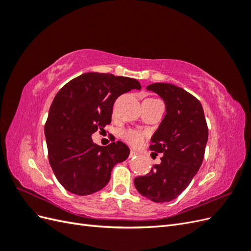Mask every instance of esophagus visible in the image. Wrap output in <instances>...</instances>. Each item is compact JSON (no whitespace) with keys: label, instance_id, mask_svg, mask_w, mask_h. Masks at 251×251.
Masks as SVG:
<instances>
[{"label":"esophagus","instance_id":"esophagus-1","mask_svg":"<svg viewBox=\"0 0 251 251\" xmlns=\"http://www.w3.org/2000/svg\"><path fill=\"white\" fill-rule=\"evenodd\" d=\"M135 156H137V151H130V156H128V158H133V157H135Z\"/></svg>","mask_w":251,"mask_h":251}]
</instances>
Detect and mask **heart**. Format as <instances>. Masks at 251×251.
<instances>
[{"label":"heart","mask_w":251,"mask_h":251,"mask_svg":"<svg viewBox=\"0 0 251 251\" xmlns=\"http://www.w3.org/2000/svg\"><path fill=\"white\" fill-rule=\"evenodd\" d=\"M147 135L144 132L138 130H126L121 132V138H123L126 143L134 148H139L144 143Z\"/></svg>","instance_id":"1"}]
</instances>
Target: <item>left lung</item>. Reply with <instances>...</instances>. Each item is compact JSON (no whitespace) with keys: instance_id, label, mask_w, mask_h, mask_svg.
Here are the masks:
<instances>
[{"instance_id":"left-lung-1","label":"left lung","mask_w":251,"mask_h":251,"mask_svg":"<svg viewBox=\"0 0 251 251\" xmlns=\"http://www.w3.org/2000/svg\"><path fill=\"white\" fill-rule=\"evenodd\" d=\"M165 103L166 114L154 133L150 150L162 153L146 176L135 178L137 191L154 202H170L184 191L202 164L208 127L201 102L184 89L171 83L148 86Z\"/></svg>"}]
</instances>
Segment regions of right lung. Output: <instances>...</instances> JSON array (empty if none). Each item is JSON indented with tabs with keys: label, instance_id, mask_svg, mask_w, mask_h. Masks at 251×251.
I'll use <instances>...</instances> for the list:
<instances>
[{
	"label": "right lung",
	"instance_id": "obj_1",
	"mask_svg": "<svg viewBox=\"0 0 251 251\" xmlns=\"http://www.w3.org/2000/svg\"><path fill=\"white\" fill-rule=\"evenodd\" d=\"M133 89H141L134 78L89 72L66 83L55 95L45 136L52 171L68 192L86 196L100 191L114 165L130 155L124 142L100 147L91 136L111 124L114 102Z\"/></svg>",
	"mask_w": 251,
	"mask_h": 251
}]
</instances>
